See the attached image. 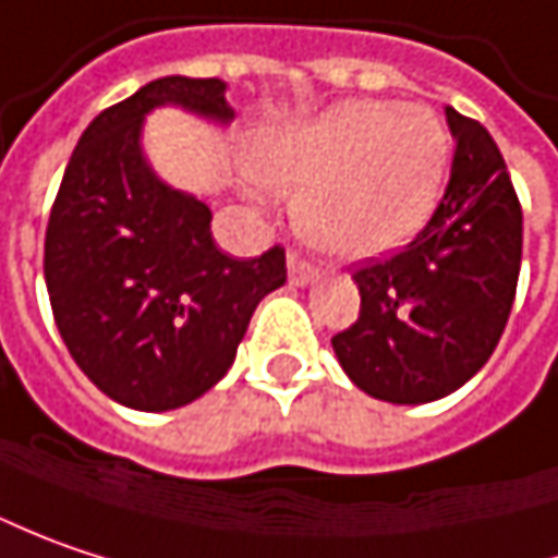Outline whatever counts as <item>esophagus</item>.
Here are the masks:
<instances>
[{"label":"esophagus","mask_w":558,"mask_h":558,"mask_svg":"<svg viewBox=\"0 0 558 558\" xmlns=\"http://www.w3.org/2000/svg\"><path fill=\"white\" fill-rule=\"evenodd\" d=\"M314 279H317V269L307 264V260H301L298 254H289V282H292L294 289H304Z\"/></svg>","instance_id":"obj_1"}]
</instances>
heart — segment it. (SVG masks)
<instances>
[{
  "mask_svg": "<svg viewBox=\"0 0 558 558\" xmlns=\"http://www.w3.org/2000/svg\"><path fill=\"white\" fill-rule=\"evenodd\" d=\"M449 156V131L430 109L345 99L317 119L264 131L251 147V175L292 194L298 232L317 251L379 260L430 222Z\"/></svg>",
  "mask_w": 558,
  "mask_h": 558,
  "instance_id": "obj_1",
  "label": "heart"
}]
</instances>
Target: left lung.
Wrapping results in <instances>:
<instances>
[{
    "label": "left lung",
    "instance_id": "obj_1",
    "mask_svg": "<svg viewBox=\"0 0 558 558\" xmlns=\"http://www.w3.org/2000/svg\"><path fill=\"white\" fill-rule=\"evenodd\" d=\"M449 187L402 254L354 272L361 317L332 336L349 379L379 402L452 396L496 349L521 269V207L487 128L446 106Z\"/></svg>",
    "mask_w": 558,
    "mask_h": 558
}]
</instances>
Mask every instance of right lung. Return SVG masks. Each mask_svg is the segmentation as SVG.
<instances>
[{
  "label": "right lung",
  "instance_id": "1",
  "mask_svg": "<svg viewBox=\"0 0 558 558\" xmlns=\"http://www.w3.org/2000/svg\"><path fill=\"white\" fill-rule=\"evenodd\" d=\"M175 106L226 128L219 77H159L81 134L46 226L43 272L74 364L112 402L172 411L229 374L257 304L286 286V251L235 260L209 232L207 201L162 182L144 122Z\"/></svg>",
  "mask_w": 558,
  "mask_h": 558
}]
</instances>
